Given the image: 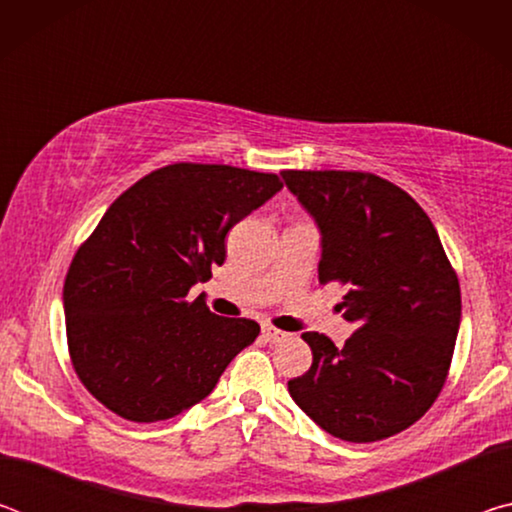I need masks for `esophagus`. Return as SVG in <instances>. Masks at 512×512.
Here are the masks:
<instances>
[{
	"instance_id": "34e87169",
	"label": "esophagus",
	"mask_w": 512,
	"mask_h": 512,
	"mask_svg": "<svg viewBox=\"0 0 512 512\" xmlns=\"http://www.w3.org/2000/svg\"><path fill=\"white\" fill-rule=\"evenodd\" d=\"M262 336H264V341H268V343H277V341L284 339V332H282V329L273 327V325H262Z\"/></svg>"
}]
</instances>
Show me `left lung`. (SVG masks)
Segmentation results:
<instances>
[{"label": "left lung", "mask_w": 512, "mask_h": 512, "mask_svg": "<svg viewBox=\"0 0 512 512\" xmlns=\"http://www.w3.org/2000/svg\"><path fill=\"white\" fill-rule=\"evenodd\" d=\"M314 216L320 284L345 287L357 323L343 348L305 332L314 361L289 393L320 429L375 443L409 429L443 391L461 323V287L427 212L366 171H282Z\"/></svg>", "instance_id": "8db88e82"}]
</instances>
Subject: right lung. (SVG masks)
Returning <instances> with one entry per match:
<instances>
[{
	"label": "right lung",
	"mask_w": 512,
	"mask_h": 512,
	"mask_svg": "<svg viewBox=\"0 0 512 512\" xmlns=\"http://www.w3.org/2000/svg\"><path fill=\"white\" fill-rule=\"evenodd\" d=\"M282 189L275 173L176 162L128 187L69 264L67 348L92 397L131 422H158L212 393L257 339L250 318H221L196 282L225 262V235Z\"/></svg>",
	"instance_id": "right-lung-1"
}]
</instances>
